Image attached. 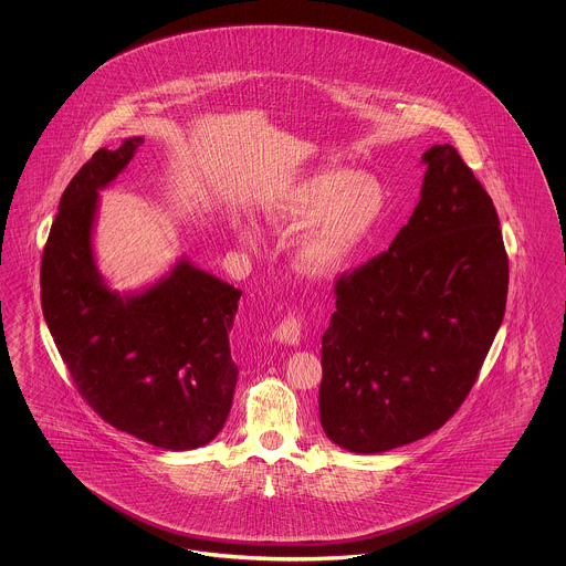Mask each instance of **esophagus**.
<instances>
[{"mask_svg": "<svg viewBox=\"0 0 566 566\" xmlns=\"http://www.w3.org/2000/svg\"><path fill=\"white\" fill-rule=\"evenodd\" d=\"M275 337L286 344V346H296L301 339V321L298 316H286L280 326L275 328Z\"/></svg>", "mask_w": 566, "mask_h": 566, "instance_id": "obj_1", "label": "esophagus"}]
</instances>
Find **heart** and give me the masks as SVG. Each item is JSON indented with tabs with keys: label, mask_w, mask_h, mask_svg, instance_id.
I'll use <instances>...</instances> for the list:
<instances>
[{
	"label": "heart",
	"mask_w": 566,
	"mask_h": 566,
	"mask_svg": "<svg viewBox=\"0 0 566 566\" xmlns=\"http://www.w3.org/2000/svg\"><path fill=\"white\" fill-rule=\"evenodd\" d=\"M386 208L388 190L374 171L318 167L273 190L263 220L277 233L305 229L296 240V265L312 275H335L371 240ZM240 238L259 245V233L248 227Z\"/></svg>",
	"instance_id": "b5f03b06"
}]
</instances>
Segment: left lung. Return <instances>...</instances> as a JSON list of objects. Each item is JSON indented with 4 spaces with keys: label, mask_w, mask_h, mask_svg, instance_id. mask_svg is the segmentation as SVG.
I'll use <instances>...</instances> for the list:
<instances>
[{
    "label": "left lung",
    "mask_w": 566,
    "mask_h": 566,
    "mask_svg": "<svg viewBox=\"0 0 566 566\" xmlns=\"http://www.w3.org/2000/svg\"><path fill=\"white\" fill-rule=\"evenodd\" d=\"M422 161L409 222L388 252L337 280L323 335L321 424L356 454L441 429L505 316L510 263L490 195L450 144Z\"/></svg>",
    "instance_id": "1"
}]
</instances>
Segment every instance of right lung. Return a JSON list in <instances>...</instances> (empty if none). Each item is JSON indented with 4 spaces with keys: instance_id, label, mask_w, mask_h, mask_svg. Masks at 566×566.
I'll list each match as a JSON object with an SVG mask.
<instances>
[{
    "instance_id": "1",
    "label": "right lung",
    "mask_w": 566,
    "mask_h": 566,
    "mask_svg": "<svg viewBox=\"0 0 566 566\" xmlns=\"http://www.w3.org/2000/svg\"><path fill=\"white\" fill-rule=\"evenodd\" d=\"M144 137L97 150L72 178L42 254V312L82 399L108 424L171 452L222 431L238 384L229 333L242 291L189 259L137 293L112 291L97 270L99 190Z\"/></svg>"
}]
</instances>
